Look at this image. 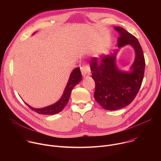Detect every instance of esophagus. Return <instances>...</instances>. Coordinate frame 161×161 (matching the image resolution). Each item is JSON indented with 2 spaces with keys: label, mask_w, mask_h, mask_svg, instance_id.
Listing matches in <instances>:
<instances>
[{
  "label": "esophagus",
  "mask_w": 161,
  "mask_h": 161,
  "mask_svg": "<svg viewBox=\"0 0 161 161\" xmlns=\"http://www.w3.org/2000/svg\"><path fill=\"white\" fill-rule=\"evenodd\" d=\"M91 71H90V69L88 65H83L81 68V74L82 76L84 78H86L88 77L89 76H90L91 75Z\"/></svg>",
  "instance_id": "34e87169"
}]
</instances>
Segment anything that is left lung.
Segmentation results:
<instances>
[{"mask_svg":"<svg viewBox=\"0 0 161 161\" xmlns=\"http://www.w3.org/2000/svg\"><path fill=\"white\" fill-rule=\"evenodd\" d=\"M120 35L116 52L90 59V69L96 83L94 98L105 109L116 110L131 103L142 85L145 61L142 48L138 40L124 29L114 27ZM130 45L135 52V58L129 72L120 70L116 63L119 49Z\"/></svg>","mask_w":161,"mask_h":161,"instance_id":"left-lung-1","label":"left lung"}]
</instances>
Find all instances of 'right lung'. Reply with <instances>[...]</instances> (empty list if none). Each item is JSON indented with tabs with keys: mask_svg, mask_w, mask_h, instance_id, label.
<instances>
[{
	"mask_svg": "<svg viewBox=\"0 0 161 161\" xmlns=\"http://www.w3.org/2000/svg\"><path fill=\"white\" fill-rule=\"evenodd\" d=\"M36 33V32H35ZM34 33V34H35ZM82 80L81 71L80 70V67H76L72 71L70 75L69 78L68 82L67 85L64 89V93L60 97V99L54 103L53 104L50 105L48 106L42 108H34L26 103H25L32 110L34 111L35 112L42 114H47V115H51V114H55L57 113H60L62 111L63 108L67 104L69 99L71 91L73 88L78 85L81 80Z\"/></svg>",
	"mask_w": 161,
	"mask_h": 161,
	"instance_id": "add662e5",
	"label": "right lung"
}]
</instances>
